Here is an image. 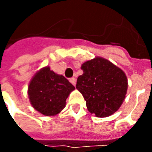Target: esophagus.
Wrapping results in <instances>:
<instances>
[{
	"instance_id": "34e87169",
	"label": "esophagus",
	"mask_w": 152,
	"mask_h": 152,
	"mask_svg": "<svg viewBox=\"0 0 152 152\" xmlns=\"http://www.w3.org/2000/svg\"><path fill=\"white\" fill-rule=\"evenodd\" d=\"M69 80H70V82L72 83L73 86H76V78H74V77H72V78H70Z\"/></svg>"
}]
</instances>
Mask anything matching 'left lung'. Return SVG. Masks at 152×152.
I'll list each match as a JSON object with an SVG mask.
<instances>
[{"label":"left lung","instance_id":"obj_1","mask_svg":"<svg viewBox=\"0 0 152 152\" xmlns=\"http://www.w3.org/2000/svg\"><path fill=\"white\" fill-rule=\"evenodd\" d=\"M83 74L76 88L82 94L86 107L97 117H107L120 108L127 93L124 72L107 59L96 57L81 66Z\"/></svg>","mask_w":152,"mask_h":152}]
</instances>
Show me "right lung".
<instances>
[{
  "instance_id": "right-lung-1",
  "label": "right lung",
  "mask_w": 152,
  "mask_h": 152,
  "mask_svg": "<svg viewBox=\"0 0 152 152\" xmlns=\"http://www.w3.org/2000/svg\"><path fill=\"white\" fill-rule=\"evenodd\" d=\"M75 87L62 75L49 66L36 73L28 86V97L31 106L44 115L58 114L66 105V99Z\"/></svg>"
}]
</instances>
